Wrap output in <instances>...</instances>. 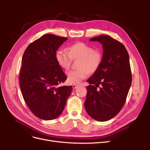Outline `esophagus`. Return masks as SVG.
<instances>
[{
  "label": "esophagus",
  "instance_id": "esophagus-1",
  "mask_svg": "<svg viewBox=\"0 0 150 150\" xmlns=\"http://www.w3.org/2000/svg\"><path fill=\"white\" fill-rule=\"evenodd\" d=\"M78 86H79V85H78V84H73L72 85V88H74V89H76V88H77Z\"/></svg>",
  "mask_w": 150,
  "mask_h": 150
}]
</instances>
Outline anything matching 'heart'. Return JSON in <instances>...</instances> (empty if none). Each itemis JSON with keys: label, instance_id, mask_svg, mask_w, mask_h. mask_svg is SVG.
Wrapping results in <instances>:
<instances>
[{"label": "heart", "instance_id": "1", "mask_svg": "<svg viewBox=\"0 0 150 150\" xmlns=\"http://www.w3.org/2000/svg\"><path fill=\"white\" fill-rule=\"evenodd\" d=\"M69 52L60 49L57 51L55 58L58 65L64 70H68L72 59H79L78 69L71 70L67 73V81L69 83L77 84L87 77L89 72L94 73L101 66L103 55L98 50L84 42H77L71 45Z\"/></svg>", "mask_w": 150, "mask_h": 150}]
</instances>
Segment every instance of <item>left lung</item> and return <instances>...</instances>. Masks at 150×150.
Instances as JSON below:
<instances>
[{
	"label": "left lung",
	"instance_id": "8db88e82",
	"mask_svg": "<svg viewBox=\"0 0 150 150\" xmlns=\"http://www.w3.org/2000/svg\"><path fill=\"white\" fill-rule=\"evenodd\" d=\"M90 41L103 45V54L100 67L87 81L84 107L92 119L105 122L120 112L127 99L132 82L129 54L123 44L109 36Z\"/></svg>",
	"mask_w": 150,
	"mask_h": 150
}]
</instances>
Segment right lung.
<instances>
[{
    "label": "right lung",
    "instance_id": "add662e5",
    "mask_svg": "<svg viewBox=\"0 0 150 150\" xmlns=\"http://www.w3.org/2000/svg\"><path fill=\"white\" fill-rule=\"evenodd\" d=\"M68 38L47 34L31 42L22 59L19 84L27 105L37 117L45 120L57 118L64 109L72 86H59L67 76L55 54Z\"/></svg>",
    "mask_w": 150,
    "mask_h": 150
}]
</instances>
